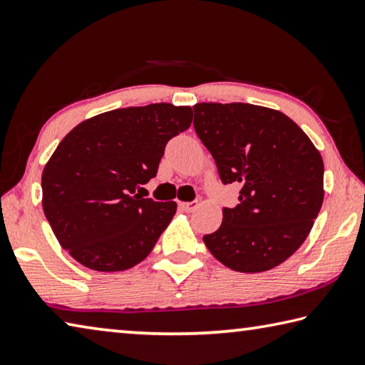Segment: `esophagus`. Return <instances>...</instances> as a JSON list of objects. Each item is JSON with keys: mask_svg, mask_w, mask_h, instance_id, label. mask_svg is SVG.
Returning a JSON list of instances; mask_svg holds the SVG:
<instances>
[{"mask_svg": "<svg viewBox=\"0 0 365 365\" xmlns=\"http://www.w3.org/2000/svg\"><path fill=\"white\" fill-rule=\"evenodd\" d=\"M179 207H181L184 212H194V210L199 207V202L192 200V202H179Z\"/></svg>", "mask_w": 365, "mask_h": 365, "instance_id": "1", "label": "esophagus"}]
</instances>
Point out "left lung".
I'll return each mask as SVG.
<instances>
[{
    "mask_svg": "<svg viewBox=\"0 0 365 365\" xmlns=\"http://www.w3.org/2000/svg\"><path fill=\"white\" fill-rule=\"evenodd\" d=\"M197 136L239 203L222 208L218 231L203 235L213 257L239 272H263L308 237L324 202V162L304 131L272 108L232 102L194 106Z\"/></svg>",
    "mask_w": 365,
    "mask_h": 365,
    "instance_id": "left-lung-1",
    "label": "left lung"
}]
</instances>
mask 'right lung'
<instances>
[{
	"label": "right lung",
	"mask_w": 365,
	"mask_h": 365,
	"mask_svg": "<svg viewBox=\"0 0 365 365\" xmlns=\"http://www.w3.org/2000/svg\"><path fill=\"white\" fill-rule=\"evenodd\" d=\"M192 108H117L76 125L43 170V210L63 250L101 272L140 263L176 213L175 202L143 199L165 147L186 131Z\"/></svg>",
	"instance_id": "obj_1"
}]
</instances>
